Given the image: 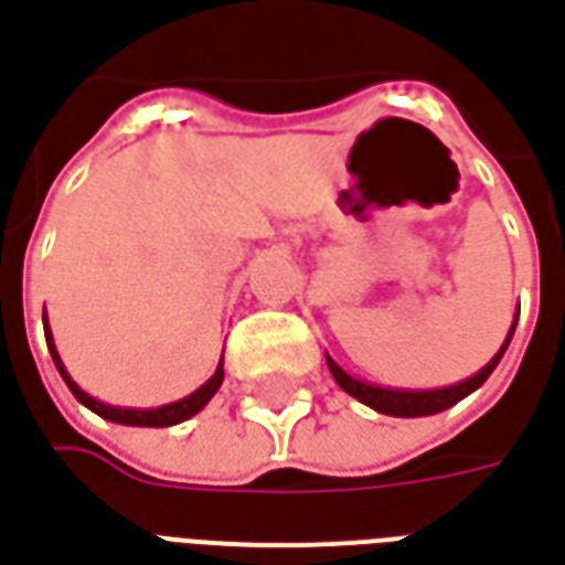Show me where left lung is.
Instances as JSON below:
<instances>
[{
  "label": "left lung",
  "instance_id": "8db88e82",
  "mask_svg": "<svg viewBox=\"0 0 565 565\" xmlns=\"http://www.w3.org/2000/svg\"><path fill=\"white\" fill-rule=\"evenodd\" d=\"M511 335H514V327H511L509 339L505 344L499 348V354L487 363L478 375H472L469 381H462V384H454V387H441V391H387V387H375V384H363V381L351 379L348 372L332 363L330 356H327V366H330L332 379L339 381V387L344 393H351L354 399H360L369 408H375L381 415H391V417H426V415H438V412H445L450 405H457L462 396H469L472 391H478L487 379H490V372L497 369V363L505 354V348H509Z\"/></svg>",
  "mask_w": 565,
  "mask_h": 565
}]
</instances>
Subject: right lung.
Masks as SVG:
<instances>
[{
    "label": "right lung",
    "mask_w": 565,
    "mask_h": 565,
    "mask_svg": "<svg viewBox=\"0 0 565 565\" xmlns=\"http://www.w3.org/2000/svg\"><path fill=\"white\" fill-rule=\"evenodd\" d=\"M44 339H47V348H51V356H54L60 375H63V381L68 384V391L75 393V399L87 405V408H90V412H96L99 417H105V420H111V424H124V426H174V424H181V420H186V417L196 415L199 408H205V403H209L211 396L217 393V387H221V381H223V366H217V372L211 375L209 384H202L196 393H190V396H186V399H181V403L162 405V408H145V412H141V408H115V405L99 403V399H93V396H87V393L81 391L78 384L68 379L66 366H63V360H60V354H56L54 335H51V330H44Z\"/></svg>",
    "instance_id": "add662e5"
}]
</instances>
